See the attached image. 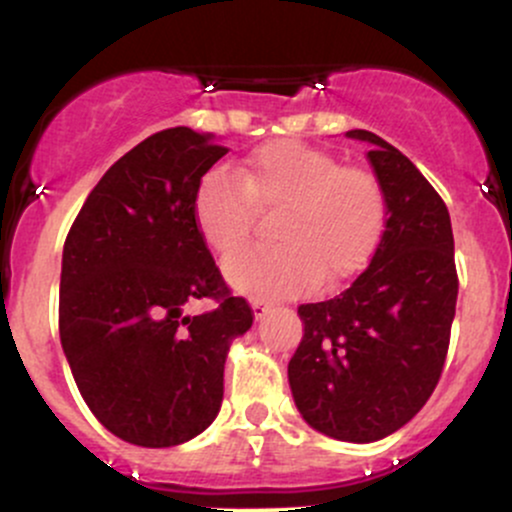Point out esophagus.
I'll return each instance as SVG.
<instances>
[{"label":"esophagus","instance_id":"esophagus-1","mask_svg":"<svg viewBox=\"0 0 512 512\" xmlns=\"http://www.w3.org/2000/svg\"><path fill=\"white\" fill-rule=\"evenodd\" d=\"M252 311H255L257 318H262L269 311V303L262 301V299H252Z\"/></svg>","mask_w":512,"mask_h":512}]
</instances>
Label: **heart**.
I'll return each instance as SVG.
<instances>
[{
    "instance_id": "heart-1",
    "label": "heart",
    "mask_w": 512,
    "mask_h": 512,
    "mask_svg": "<svg viewBox=\"0 0 512 512\" xmlns=\"http://www.w3.org/2000/svg\"><path fill=\"white\" fill-rule=\"evenodd\" d=\"M277 209V245L226 265L228 282L255 299L296 296L362 272L384 233L386 194L367 167L340 165L328 150L277 138L252 150L235 172H206L192 199L196 230L223 260L247 245L257 213Z\"/></svg>"
}]
</instances>
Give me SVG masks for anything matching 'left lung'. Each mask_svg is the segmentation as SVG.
Here are the masks:
<instances>
[{"label": "left lung", "mask_w": 512, "mask_h": 512, "mask_svg": "<svg viewBox=\"0 0 512 512\" xmlns=\"http://www.w3.org/2000/svg\"><path fill=\"white\" fill-rule=\"evenodd\" d=\"M367 157L386 194L384 235L340 296L303 303V340L289 362L296 408L311 428L374 442L408 423L435 391L457 306L449 211L428 179L376 133Z\"/></svg>", "instance_id": "1"}]
</instances>
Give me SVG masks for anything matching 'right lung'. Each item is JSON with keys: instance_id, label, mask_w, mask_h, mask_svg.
I'll return each instance as SVG.
<instances>
[{"instance_id": "1", "label": "right lung", "mask_w": 512, "mask_h": 512, "mask_svg": "<svg viewBox=\"0 0 512 512\" xmlns=\"http://www.w3.org/2000/svg\"><path fill=\"white\" fill-rule=\"evenodd\" d=\"M226 153L187 126L153 133L106 170L65 238L60 342L89 411L131 445L174 447L209 428L230 340L255 318L192 213ZM194 298L217 308L184 317Z\"/></svg>"}]
</instances>
